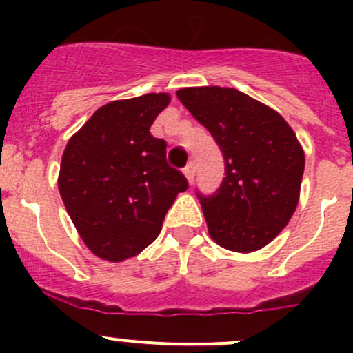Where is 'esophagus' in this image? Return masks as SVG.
<instances>
[{"instance_id":"1","label":"esophagus","mask_w":353,"mask_h":353,"mask_svg":"<svg viewBox=\"0 0 353 353\" xmlns=\"http://www.w3.org/2000/svg\"><path fill=\"white\" fill-rule=\"evenodd\" d=\"M184 176H186V179H188V183H193V179H194V174H196V163L193 162V160H191L190 163H188L186 167H184Z\"/></svg>"}]
</instances>
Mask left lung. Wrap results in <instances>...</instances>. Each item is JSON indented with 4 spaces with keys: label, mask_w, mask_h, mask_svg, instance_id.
<instances>
[{
    "label": "left lung",
    "mask_w": 353,
    "mask_h": 353,
    "mask_svg": "<svg viewBox=\"0 0 353 353\" xmlns=\"http://www.w3.org/2000/svg\"><path fill=\"white\" fill-rule=\"evenodd\" d=\"M177 99L212 133L225 160L219 190L210 196L196 191L210 237L236 252L265 248L299 203L305 160L294 130L236 88H181Z\"/></svg>",
    "instance_id": "1"
}]
</instances>
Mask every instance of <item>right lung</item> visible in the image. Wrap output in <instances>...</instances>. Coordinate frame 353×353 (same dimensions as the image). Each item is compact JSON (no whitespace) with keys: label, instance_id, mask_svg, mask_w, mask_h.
Instances as JSON below:
<instances>
[{"label":"right lung","instance_id":"1","mask_svg":"<svg viewBox=\"0 0 353 353\" xmlns=\"http://www.w3.org/2000/svg\"><path fill=\"white\" fill-rule=\"evenodd\" d=\"M169 94L102 105L63 152L58 188L78 234L95 256L123 261L157 239L167 210L188 190L167 163V143L152 137Z\"/></svg>","mask_w":353,"mask_h":353}]
</instances>
